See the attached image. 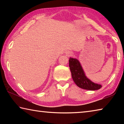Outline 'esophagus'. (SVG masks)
<instances>
[{"label": "esophagus", "instance_id": "esophagus-1", "mask_svg": "<svg viewBox=\"0 0 124 124\" xmlns=\"http://www.w3.org/2000/svg\"><path fill=\"white\" fill-rule=\"evenodd\" d=\"M73 52H70V51H68L67 52V55L68 56H72L73 54Z\"/></svg>", "mask_w": 124, "mask_h": 124}]
</instances>
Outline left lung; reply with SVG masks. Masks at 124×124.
<instances>
[{
	"mask_svg": "<svg viewBox=\"0 0 124 124\" xmlns=\"http://www.w3.org/2000/svg\"><path fill=\"white\" fill-rule=\"evenodd\" d=\"M69 66L73 81L78 87L88 90H97L102 87L101 85L93 83L86 77L82 67L76 58L70 57Z\"/></svg>",
	"mask_w": 124,
	"mask_h": 124,
	"instance_id": "obj_1",
	"label": "left lung"
}]
</instances>
